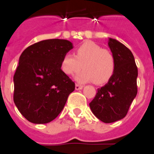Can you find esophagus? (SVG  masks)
I'll list each match as a JSON object with an SVG mask.
<instances>
[{"instance_id":"obj_1","label":"esophagus","mask_w":154,"mask_h":154,"mask_svg":"<svg viewBox=\"0 0 154 154\" xmlns=\"http://www.w3.org/2000/svg\"><path fill=\"white\" fill-rule=\"evenodd\" d=\"M83 88V86L82 85H79V84H76V86H75V89L77 91L78 90H82Z\"/></svg>"}]
</instances>
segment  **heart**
I'll list each match as a JSON object with an SVG mask.
<instances>
[{"label":"heart","mask_w":154,"mask_h":154,"mask_svg":"<svg viewBox=\"0 0 154 154\" xmlns=\"http://www.w3.org/2000/svg\"><path fill=\"white\" fill-rule=\"evenodd\" d=\"M76 80L81 83L93 82L97 85L107 82L112 77L116 63L113 54L94 42L87 41L81 44L75 56L66 54L61 61V70L67 76H73L81 70Z\"/></svg>","instance_id":"1"}]
</instances>
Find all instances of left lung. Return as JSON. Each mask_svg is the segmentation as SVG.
<instances>
[{
	"mask_svg": "<svg viewBox=\"0 0 154 154\" xmlns=\"http://www.w3.org/2000/svg\"><path fill=\"white\" fill-rule=\"evenodd\" d=\"M108 45L115 58V71L108 82L97 89L89 106L102 122L113 123L125 117L137 95L138 68L134 55L126 46L111 38Z\"/></svg>",
	"mask_w": 154,
	"mask_h": 154,
	"instance_id": "obj_1",
	"label": "left lung"
}]
</instances>
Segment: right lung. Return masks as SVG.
Masks as SVG:
<instances>
[{"instance_id": "1", "label": "right lung", "mask_w": 154, "mask_h": 154, "mask_svg": "<svg viewBox=\"0 0 154 154\" xmlns=\"http://www.w3.org/2000/svg\"><path fill=\"white\" fill-rule=\"evenodd\" d=\"M73 48L66 39H47L22 53L14 75V102L34 124L54 120L63 109L75 83L61 70V61Z\"/></svg>"}]
</instances>
